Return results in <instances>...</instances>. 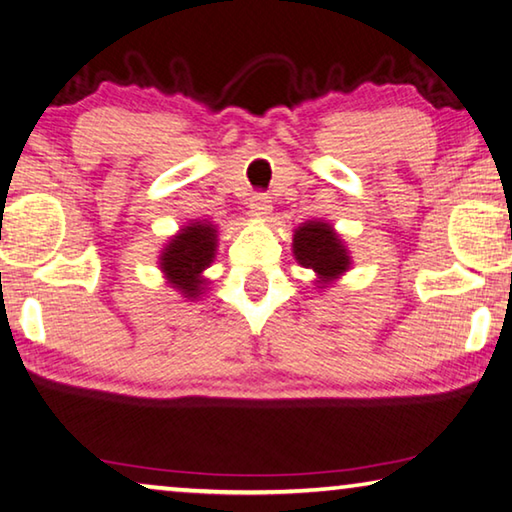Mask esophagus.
<instances>
[{
	"label": "esophagus",
	"mask_w": 512,
	"mask_h": 512,
	"mask_svg": "<svg viewBox=\"0 0 512 512\" xmlns=\"http://www.w3.org/2000/svg\"><path fill=\"white\" fill-rule=\"evenodd\" d=\"M248 207H250V214L253 216H257V218H266L271 214V198L266 196V193H255L253 198H250V202H248Z\"/></svg>",
	"instance_id": "obj_1"
}]
</instances>
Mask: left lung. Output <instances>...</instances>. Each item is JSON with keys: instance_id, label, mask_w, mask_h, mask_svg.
Listing matches in <instances>:
<instances>
[{"instance_id": "obj_1", "label": "left lung", "mask_w": 512, "mask_h": 512, "mask_svg": "<svg viewBox=\"0 0 512 512\" xmlns=\"http://www.w3.org/2000/svg\"><path fill=\"white\" fill-rule=\"evenodd\" d=\"M294 255L305 269L319 273V278L332 280L348 269V255L342 241L326 223H305L294 234Z\"/></svg>"}]
</instances>
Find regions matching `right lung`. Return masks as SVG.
<instances>
[{
  "instance_id": "add662e5",
  "label": "right lung",
  "mask_w": 512,
  "mask_h": 512,
  "mask_svg": "<svg viewBox=\"0 0 512 512\" xmlns=\"http://www.w3.org/2000/svg\"><path fill=\"white\" fill-rule=\"evenodd\" d=\"M216 230L207 223H193L177 234L161 255V271L170 285L182 291L186 298H196L205 285L200 273L214 262Z\"/></svg>"
}]
</instances>
